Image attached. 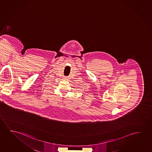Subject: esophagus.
<instances>
[{"label": "esophagus", "mask_w": 152, "mask_h": 152, "mask_svg": "<svg viewBox=\"0 0 152 152\" xmlns=\"http://www.w3.org/2000/svg\"><path fill=\"white\" fill-rule=\"evenodd\" d=\"M64 79H66V80H68V79H69V78H68V77H64Z\"/></svg>", "instance_id": "34e87169"}]
</instances>
